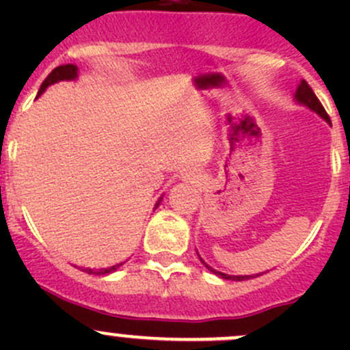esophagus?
Returning <instances> with one entry per match:
<instances>
[{
	"instance_id": "esophagus-1",
	"label": "esophagus",
	"mask_w": 350,
	"mask_h": 350,
	"mask_svg": "<svg viewBox=\"0 0 350 350\" xmlns=\"http://www.w3.org/2000/svg\"><path fill=\"white\" fill-rule=\"evenodd\" d=\"M183 181L193 183V185H195V183H200V176H198L195 171H188L185 176H183Z\"/></svg>"
}]
</instances>
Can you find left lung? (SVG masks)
Wrapping results in <instances>:
<instances>
[{
    "instance_id": "left-lung-1",
    "label": "left lung",
    "mask_w": 350,
    "mask_h": 350,
    "mask_svg": "<svg viewBox=\"0 0 350 350\" xmlns=\"http://www.w3.org/2000/svg\"><path fill=\"white\" fill-rule=\"evenodd\" d=\"M295 101H296V103L303 105V107L310 108V109H312V111H315L317 115L322 116V118L325 120L327 123H330V118H328L327 111H325V109H323L322 103H320L319 98L315 96V93H313V90H312V88L308 86V83H306L305 79L299 81L298 88H296ZM198 256H200V254H198ZM200 260H201V262L204 264V267H206V269L210 271V273L217 274V276L224 278V280H228V281H243V280H249V278H256V276H259V274H250V276H232V274H225V273H221V271L213 269V267L208 266V264L204 262V260L201 259V257H200Z\"/></svg>"
}]
</instances>
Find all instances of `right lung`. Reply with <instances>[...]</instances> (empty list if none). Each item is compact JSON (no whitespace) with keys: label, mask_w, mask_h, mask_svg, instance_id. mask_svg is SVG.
Masks as SVG:
<instances>
[{"label":"right lung","mask_w":350,"mask_h":350,"mask_svg":"<svg viewBox=\"0 0 350 350\" xmlns=\"http://www.w3.org/2000/svg\"><path fill=\"white\" fill-rule=\"evenodd\" d=\"M76 79H77V67L74 66V64H66V66L55 67V69L52 70V72L49 74L47 77H45V81H44V83H42V86H40V90H38L37 96H40V94L44 93V91L47 90L49 86H52V84L61 83V81H76ZM161 201H162V196L157 200V203H155L154 210L159 206V204H161ZM120 266H123V262L115 264V266H109V267H101V269H91V267H86V269H83V271H86L88 274H96V276H105V274L115 273V271L118 269Z\"/></svg>","instance_id":"obj_1"}]
</instances>
